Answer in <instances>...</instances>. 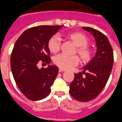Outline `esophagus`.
Returning a JSON list of instances; mask_svg holds the SVG:
<instances>
[{
	"label": "esophagus",
	"instance_id": "34e87169",
	"mask_svg": "<svg viewBox=\"0 0 122 122\" xmlns=\"http://www.w3.org/2000/svg\"><path fill=\"white\" fill-rule=\"evenodd\" d=\"M63 71H65V69H63V68H59V72H63Z\"/></svg>",
	"mask_w": 122,
	"mask_h": 122
}]
</instances>
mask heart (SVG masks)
Listing matches in <instances>:
<instances>
[{
	"label": "heart",
	"instance_id": "1",
	"mask_svg": "<svg viewBox=\"0 0 122 122\" xmlns=\"http://www.w3.org/2000/svg\"><path fill=\"white\" fill-rule=\"evenodd\" d=\"M68 38L71 40L76 46L75 51L77 52L83 62H89L91 59L93 51L92 48L88 46L89 40L85 34L79 31H74L67 35ZM61 46V40L58 36H53L49 40L48 47L53 54H56L60 51ZM79 58L76 55L67 56L60 54L54 58V62L56 65L63 69H67L76 66L79 62Z\"/></svg>",
	"mask_w": 122,
	"mask_h": 122
}]
</instances>
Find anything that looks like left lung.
<instances>
[{
  "label": "left lung",
  "mask_w": 122,
  "mask_h": 122,
  "mask_svg": "<svg viewBox=\"0 0 122 122\" xmlns=\"http://www.w3.org/2000/svg\"><path fill=\"white\" fill-rule=\"evenodd\" d=\"M82 29L93 36L97 51L82 73L74 74L69 91L76 100L86 102L96 98L105 87L112 69L113 53L107 37L103 33L91 27H83Z\"/></svg>",
  "instance_id": "left-lung-1"
}]
</instances>
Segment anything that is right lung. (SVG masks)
Masks as SVG:
<instances>
[{
	"instance_id": "obj_1",
	"label": "right lung",
	"mask_w": 122,
	"mask_h": 122,
	"mask_svg": "<svg viewBox=\"0 0 122 122\" xmlns=\"http://www.w3.org/2000/svg\"><path fill=\"white\" fill-rule=\"evenodd\" d=\"M62 25H40L25 30L16 41L10 56V68L15 81L29 100L37 101L50 93L58 73L55 65L39 69V62L50 64L49 40Z\"/></svg>"
}]
</instances>
